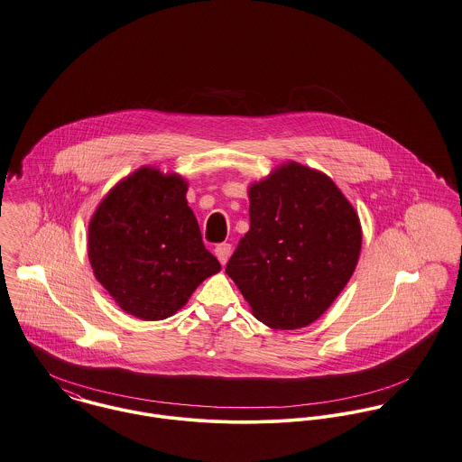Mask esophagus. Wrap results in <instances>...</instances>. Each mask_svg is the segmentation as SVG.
Wrapping results in <instances>:
<instances>
[{
    "instance_id": "esophagus-1",
    "label": "esophagus",
    "mask_w": 462,
    "mask_h": 462,
    "mask_svg": "<svg viewBox=\"0 0 462 462\" xmlns=\"http://www.w3.org/2000/svg\"><path fill=\"white\" fill-rule=\"evenodd\" d=\"M230 254H232V245H228V243H221V245H217V246L214 248V255L217 256V260H219L223 265L228 262Z\"/></svg>"
}]
</instances>
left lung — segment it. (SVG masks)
Masks as SVG:
<instances>
[{
  "label": "left lung",
  "mask_w": 462,
  "mask_h": 462,
  "mask_svg": "<svg viewBox=\"0 0 462 462\" xmlns=\"http://www.w3.org/2000/svg\"><path fill=\"white\" fill-rule=\"evenodd\" d=\"M361 250L358 214L320 171L289 162L250 188V230L226 263L258 320L298 329L344 291Z\"/></svg>",
  "instance_id": "8db88e82"
}]
</instances>
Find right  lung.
Listing matches in <instances>:
<instances>
[{
  "instance_id": "obj_1",
  "label": "right lung",
  "mask_w": 462,
  "mask_h": 462,
  "mask_svg": "<svg viewBox=\"0 0 462 462\" xmlns=\"http://www.w3.org/2000/svg\"><path fill=\"white\" fill-rule=\"evenodd\" d=\"M179 175L142 168L118 182L88 226L96 278L124 311L161 320L221 269L202 241Z\"/></svg>"
}]
</instances>
